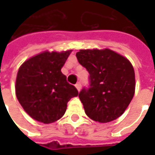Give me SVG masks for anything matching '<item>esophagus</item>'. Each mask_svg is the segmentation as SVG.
I'll return each mask as SVG.
<instances>
[{
    "label": "esophagus",
    "mask_w": 155,
    "mask_h": 155,
    "mask_svg": "<svg viewBox=\"0 0 155 155\" xmlns=\"http://www.w3.org/2000/svg\"><path fill=\"white\" fill-rule=\"evenodd\" d=\"M75 86H76V88H77V90H78V91H80V90H81V83H80V82L77 83Z\"/></svg>",
    "instance_id": "1"
}]
</instances>
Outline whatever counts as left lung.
Here are the masks:
<instances>
[{"label": "left lung", "mask_w": 155, "mask_h": 155, "mask_svg": "<svg viewBox=\"0 0 155 155\" xmlns=\"http://www.w3.org/2000/svg\"><path fill=\"white\" fill-rule=\"evenodd\" d=\"M76 56L90 74V87L83 88L78 95L85 114L98 122L116 120L134 97L133 65L110 49L80 50Z\"/></svg>", "instance_id": "8db88e82"}]
</instances>
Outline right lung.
Returning <instances> with one entry per match:
<instances>
[{"label":"right lung","mask_w":155,"mask_h":155,"mask_svg":"<svg viewBox=\"0 0 155 155\" xmlns=\"http://www.w3.org/2000/svg\"><path fill=\"white\" fill-rule=\"evenodd\" d=\"M71 50L44 51L23 63L18 71L15 93L22 108L34 120L51 123L65 113L67 103L78 91L61 68Z\"/></svg>","instance_id":"obj_1"}]
</instances>
